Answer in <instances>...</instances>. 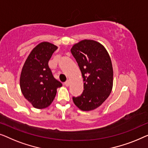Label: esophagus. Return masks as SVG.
Returning a JSON list of instances; mask_svg holds the SVG:
<instances>
[{
  "label": "esophagus",
  "mask_w": 148,
  "mask_h": 148,
  "mask_svg": "<svg viewBox=\"0 0 148 148\" xmlns=\"http://www.w3.org/2000/svg\"><path fill=\"white\" fill-rule=\"evenodd\" d=\"M64 84H65L66 86H69V84H70V80H66V82H64Z\"/></svg>",
  "instance_id": "34e87169"
}]
</instances>
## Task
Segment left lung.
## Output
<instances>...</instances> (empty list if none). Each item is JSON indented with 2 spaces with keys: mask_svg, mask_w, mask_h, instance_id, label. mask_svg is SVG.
Masks as SVG:
<instances>
[{
  "mask_svg": "<svg viewBox=\"0 0 148 148\" xmlns=\"http://www.w3.org/2000/svg\"><path fill=\"white\" fill-rule=\"evenodd\" d=\"M71 53L78 64L84 82L83 92L72 98L73 102L82 111H92L105 101L113 88L111 58L103 45L90 39L74 44Z\"/></svg>",
  "mask_w": 148,
  "mask_h": 148,
  "instance_id": "left-lung-1",
  "label": "left lung"
}]
</instances>
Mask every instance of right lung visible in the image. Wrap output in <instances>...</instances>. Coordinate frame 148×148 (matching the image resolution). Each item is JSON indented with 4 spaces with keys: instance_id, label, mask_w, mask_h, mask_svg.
I'll return each instance as SVG.
<instances>
[{
    "instance_id": "right-lung-1",
    "label": "right lung",
    "mask_w": 148,
    "mask_h": 148,
    "mask_svg": "<svg viewBox=\"0 0 148 148\" xmlns=\"http://www.w3.org/2000/svg\"><path fill=\"white\" fill-rule=\"evenodd\" d=\"M58 49L52 43L41 42L28 56L20 76L21 90L25 98L36 109H44L51 105L62 86L54 78L48 62Z\"/></svg>"
}]
</instances>
